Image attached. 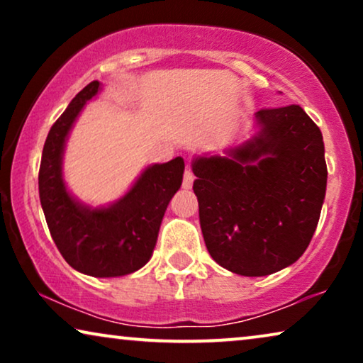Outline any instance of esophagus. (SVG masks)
<instances>
[{"label":"esophagus","instance_id":"1","mask_svg":"<svg viewBox=\"0 0 363 363\" xmlns=\"http://www.w3.org/2000/svg\"><path fill=\"white\" fill-rule=\"evenodd\" d=\"M193 180H195V177H193V173H191L190 168H186L185 177H183V183H182L183 190H190V188L193 186Z\"/></svg>","mask_w":363,"mask_h":363}]
</instances>
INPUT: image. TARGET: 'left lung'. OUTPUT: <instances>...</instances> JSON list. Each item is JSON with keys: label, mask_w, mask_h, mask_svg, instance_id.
Here are the masks:
<instances>
[{"label": "left lung", "mask_w": 363, "mask_h": 363, "mask_svg": "<svg viewBox=\"0 0 363 363\" xmlns=\"http://www.w3.org/2000/svg\"><path fill=\"white\" fill-rule=\"evenodd\" d=\"M193 191L213 259L259 277L294 264L309 246L325 198L319 127L299 106L262 108L255 133L225 155H196Z\"/></svg>", "instance_id": "left-lung-1"}]
</instances>
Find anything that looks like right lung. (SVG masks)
<instances>
[{"instance_id":"1","label":"right lung","mask_w":363,"mask_h":363,"mask_svg":"<svg viewBox=\"0 0 363 363\" xmlns=\"http://www.w3.org/2000/svg\"><path fill=\"white\" fill-rule=\"evenodd\" d=\"M101 89L99 81L87 84L49 130L39 168V200L69 266L92 277H118L150 261L168 203L182 186L185 162L177 157L148 165L130 190L108 205L79 201L64 182V150L82 108Z\"/></svg>"}]
</instances>
